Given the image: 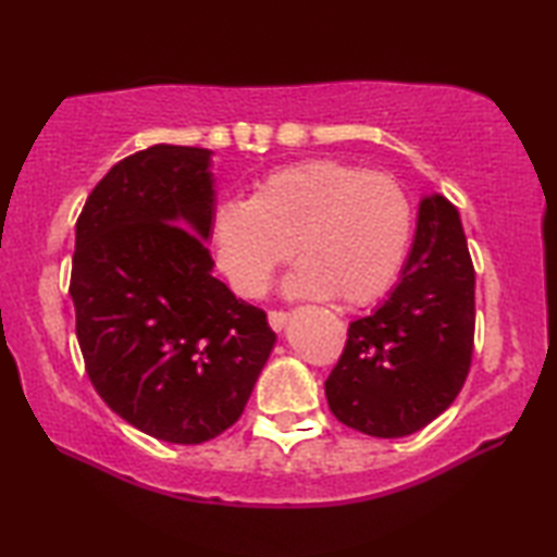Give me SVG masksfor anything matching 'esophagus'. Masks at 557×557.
<instances>
[{
    "label": "esophagus",
    "instance_id": "1",
    "mask_svg": "<svg viewBox=\"0 0 557 557\" xmlns=\"http://www.w3.org/2000/svg\"><path fill=\"white\" fill-rule=\"evenodd\" d=\"M287 312H280V309H272V312L268 314V322H270V326L275 329V332H282V329H285V324H287Z\"/></svg>",
    "mask_w": 557,
    "mask_h": 557
}]
</instances>
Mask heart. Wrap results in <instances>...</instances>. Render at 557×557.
Returning <instances> with one entry per match:
<instances>
[{
  "label": "heart",
  "mask_w": 557,
  "mask_h": 557,
  "mask_svg": "<svg viewBox=\"0 0 557 557\" xmlns=\"http://www.w3.org/2000/svg\"><path fill=\"white\" fill-rule=\"evenodd\" d=\"M410 223V201L393 176L307 159L272 169L250 199L215 206L211 240L223 275L245 297L265 292L297 243L305 260L287 275V295H336L358 307L379 299L398 277Z\"/></svg>",
  "instance_id": "heart-1"
}]
</instances>
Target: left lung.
I'll return each mask as SVG.
<instances>
[{"label": "left lung", "mask_w": 557, "mask_h": 557, "mask_svg": "<svg viewBox=\"0 0 557 557\" xmlns=\"http://www.w3.org/2000/svg\"><path fill=\"white\" fill-rule=\"evenodd\" d=\"M474 265L445 196L420 201L400 282L369 317L348 324L324 383L334 418L371 437H405L445 412L474 351Z\"/></svg>", "instance_id": "obj_1"}]
</instances>
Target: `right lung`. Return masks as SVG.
<instances>
[{
	"mask_svg": "<svg viewBox=\"0 0 557 557\" xmlns=\"http://www.w3.org/2000/svg\"><path fill=\"white\" fill-rule=\"evenodd\" d=\"M213 184L209 149L154 145L112 166L75 223L69 292L92 388L174 445L240 418L277 338L213 277Z\"/></svg>",
	"mask_w": 557,
	"mask_h": 557,
	"instance_id": "add662e5",
	"label": "right lung"
}]
</instances>
